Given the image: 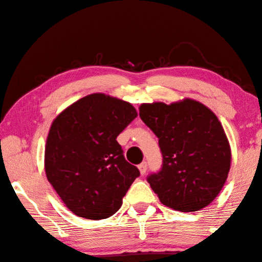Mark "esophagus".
<instances>
[{"instance_id": "1", "label": "esophagus", "mask_w": 262, "mask_h": 262, "mask_svg": "<svg viewBox=\"0 0 262 262\" xmlns=\"http://www.w3.org/2000/svg\"><path fill=\"white\" fill-rule=\"evenodd\" d=\"M139 169H140V172H141V174L143 175V174H145L146 173V169H147V164L145 163V161H143V163L142 164H140L139 165Z\"/></svg>"}]
</instances>
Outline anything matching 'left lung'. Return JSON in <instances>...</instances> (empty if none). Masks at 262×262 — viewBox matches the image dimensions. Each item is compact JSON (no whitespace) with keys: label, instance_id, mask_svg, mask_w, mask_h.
<instances>
[{"label":"left lung","instance_id":"obj_1","mask_svg":"<svg viewBox=\"0 0 262 262\" xmlns=\"http://www.w3.org/2000/svg\"><path fill=\"white\" fill-rule=\"evenodd\" d=\"M140 117L158 137L160 170L146 178L160 202L194 212L214 201L230 169L229 142L216 116L193 99L142 104Z\"/></svg>","mask_w":262,"mask_h":262}]
</instances>
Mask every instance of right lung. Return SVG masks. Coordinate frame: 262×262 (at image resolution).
Here are the masks:
<instances>
[{"instance_id": "obj_1", "label": "right lung", "mask_w": 262, "mask_h": 262, "mask_svg": "<svg viewBox=\"0 0 262 262\" xmlns=\"http://www.w3.org/2000/svg\"><path fill=\"white\" fill-rule=\"evenodd\" d=\"M136 117L132 104L92 94L52 122L45 152L47 179L75 215L101 220L121 207L140 170L125 159L117 137Z\"/></svg>"}]
</instances>
